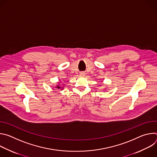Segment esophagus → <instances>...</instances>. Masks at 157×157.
I'll return each mask as SVG.
<instances>
[{"instance_id": "esophagus-1", "label": "esophagus", "mask_w": 157, "mask_h": 157, "mask_svg": "<svg viewBox=\"0 0 157 157\" xmlns=\"http://www.w3.org/2000/svg\"><path fill=\"white\" fill-rule=\"evenodd\" d=\"M84 75H85V74H84V72H81V73H80V75H81V76H84Z\"/></svg>"}]
</instances>
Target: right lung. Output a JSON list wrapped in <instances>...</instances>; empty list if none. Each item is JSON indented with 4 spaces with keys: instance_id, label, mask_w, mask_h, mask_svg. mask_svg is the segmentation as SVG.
<instances>
[{
    "instance_id": "1",
    "label": "right lung",
    "mask_w": 157,
    "mask_h": 157,
    "mask_svg": "<svg viewBox=\"0 0 157 157\" xmlns=\"http://www.w3.org/2000/svg\"><path fill=\"white\" fill-rule=\"evenodd\" d=\"M57 88H58V89H59V88H61V87H59V86H57Z\"/></svg>"
}]
</instances>
